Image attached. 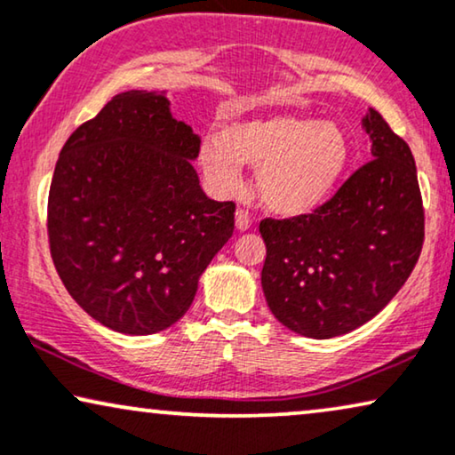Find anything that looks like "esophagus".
Instances as JSON below:
<instances>
[{
  "label": "esophagus",
  "mask_w": 455,
  "mask_h": 455,
  "mask_svg": "<svg viewBox=\"0 0 455 455\" xmlns=\"http://www.w3.org/2000/svg\"><path fill=\"white\" fill-rule=\"evenodd\" d=\"M251 224H253L251 216L247 214L245 210H237V214H235V227H237V231H241V233L250 231Z\"/></svg>",
  "instance_id": "34e87169"
}]
</instances>
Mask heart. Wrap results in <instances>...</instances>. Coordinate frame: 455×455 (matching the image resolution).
I'll use <instances>...</instances> for the list:
<instances>
[{
  "instance_id": "1",
  "label": "heart",
  "mask_w": 455,
  "mask_h": 455,
  "mask_svg": "<svg viewBox=\"0 0 455 455\" xmlns=\"http://www.w3.org/2000/svg\"><path fill=\"white\" fill-rule=\"evenodd\" d=\"M199 168L212 191L233 196L243 187L241 166L258 168L264 208L281 218L316 214L341 185L351 162L345 131L326 120L272 114L235 120L199 145Z\"/></svg>"
}]
</instances>
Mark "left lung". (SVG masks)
Listing matches in <instances>:
<instances>
[{"label": "left lung", "mask_w": 455, "mask_h": 455, "mask_svg": "<svg viewBox=\"0 0 455 455\" xmlns=\"http://www.w3.org/2000/svg\"><path fill=\"white\" fill-rule=\"evenodd\" d=\"M362 129L372 160L316 214L259 222L262 289L283 326L332 339L377 316L403 287L425 241L414 156L377 110Z\"/></svg>", "instance_id": "8db88e82"}]
</instances>
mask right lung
Segmentation results:
<instances>
[{
  "instance_id": "obj_1",
  "label": "right lung",
  "mask_w": 455,
  "mask_h": 455,
  "mask_svg": "<svg viewBox=\"0 0 455 455\" xmlns=\"http://www.w3.org/2000/svg\"><path fill=\"white\" fill-rule=\"evenodd\" d=\"M199 143L164 93L132 89L60 151L47 202L52 258L72 299L108 329L172 326L231 239L235 204L199 187Z\"/></svg>"
}]
</instances>
